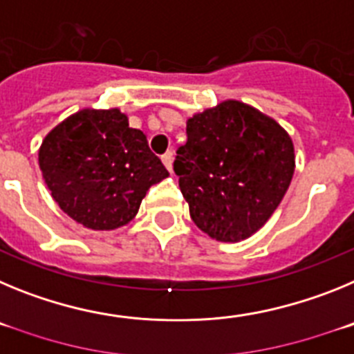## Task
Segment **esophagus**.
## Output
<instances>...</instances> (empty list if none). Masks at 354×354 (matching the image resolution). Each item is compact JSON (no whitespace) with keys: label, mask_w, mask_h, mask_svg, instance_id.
Returning <instances> with one entry per match:
<instances>
[{"label":"esophagus","mask_w":354,"mask_h":354,"mask_svg":"<svg viewBox=\"0 0 354 354\" xmlns=\"http://www.w3.org/2000/svg\"><path fill=\"white\" fill-rule=\"evenodd\" d=\"M161 161L162 165L168 168V171H171V165H174V152H171V150L165 152V154L161 156Z\"/></svg>","instance_id":"obj_1"}]
</instances>
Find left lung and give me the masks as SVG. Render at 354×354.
Returning <instances> with one entry per match:
<instances>
[{
  "instance_id": "obj_1",
  "label": "left lung",
  "mask_w": 354,
  "mask_h": 354,
  "mask_svg": "<svg viewBox=\"0 0 354 354\" xmlns=\"http://www.w3.org/2000/svg\"><path fill=\"white\" fill-rule=\"evenodd\" d=\"M174 161L196 227L237 243L280 205L294 174V145L277 120L239 101L220 102L186 122Z\"/></svg>"
}]
</instances>
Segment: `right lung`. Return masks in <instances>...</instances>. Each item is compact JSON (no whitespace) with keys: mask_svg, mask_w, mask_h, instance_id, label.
<instances>
[{"mask_svg":"<svg viewBox=\"0 0 354 354\" xmlns=\"http://www.w3.org/2000/svg\"><path fill=\"white\" fill-rule=\"evenodd\" d=\"M39 167L62 211L92 230L129 223L149 187L168 177L117 108H84L60 122L40 145Z\"/></svg>","mask_w":354,"mask_h":354,"instance_id":"1","label":"right lung"}]
</instances>
